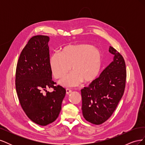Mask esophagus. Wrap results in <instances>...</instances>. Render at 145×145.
I'll list each match as a JSON object with an SVG mask.
<instances>
[{"label": "esophagus", "instance_id": "esophagus-1", "mask_svg": "<svg viewBox=\"0 0 145 145\" xmlns=\"http://www.w3.org/2000/svg\"><path fill=\"white\" fill-rule=\"evenodd\" d=\"M71 89H66V94H69L70 93H71Z\"/></svg>", "mask_w": 145, "mask_h": 145}]
</instances>
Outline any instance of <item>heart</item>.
<instances>
[{
	"label": "heart",
	"instance_id": "b5f03b06",
	"mask_svg": "<svg viewBox=\"0 0 145 145\" xmlns=\"http://www.w3.org/2000/svg\"><path fill=\"white\" fill-rule=\"evenodd\" d=\"M102 64L101 52L89 44L67 45L59 54H52L49 59L51 71L56 78H62L71 67L72 72L59 82L64 87L76 86L82 82L93 81L99 75Z\"/></svg>",
	"mask_w": 145,
	"mask_h": 145
}]
</instances>
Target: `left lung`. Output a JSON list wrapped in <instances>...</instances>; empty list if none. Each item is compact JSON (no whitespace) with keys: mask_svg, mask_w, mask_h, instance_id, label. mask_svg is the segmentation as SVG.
Wrapping results in <instances>:
<instances>
[{"mask_svg":"<svg viewBox=\"0 0 145 145\" xmlns=\"http://www.w3.org/2000/svg\"><path fill=\"white\" fill-rule=\"evenodd\" d=\"M114 60L100 76L81 89L82 110L85 119L100 125L115 111L124 93L126 78L125 60L116 49L109 46Z\"/></svg>","mask_w":145,"mask_h":145,"instance_id":"8db88e82","label":"left lung"}]
</instances>
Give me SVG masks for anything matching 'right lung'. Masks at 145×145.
Masks as SVG:
<instances>
[{
	"label": "right lung",
	"instance_id": "right-lung-1",
	"mask_svg": "<svg viewBox=\"0 0 145 145\" xmlns=\"http://www.w3.org/2000/svg\"><path fill=\"white\" fill-rule=\"evenodd\" d=\"M49 41V37L42 35L31 38L21 52L16 71V89L21 106L31 120L41 126L57 119L66 94L65 89L54 86L52 80ZM50 87L54 89L51 93L46 90Z\"/></svg>",
	"mask_w": 145,
	"mask_h": 145
}]
</instances>
